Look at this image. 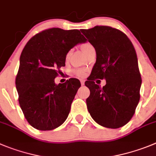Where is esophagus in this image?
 <instances>
[{
    "label": "esophagus",
    "instance_id": "1",
    "mask_svg": "<svg viewBox=\"0 0 156 156\" xmlns=\"http://www.w3.org/2000/svg\"><path fill=\"white\" fill-rule=\"evenodd\" d=\"M80 83L81 85L83 86L84 83H85V80H80Z\"/></svg>",
    "mask_w": 156,
    "mask_h": 156
}]
</instances>
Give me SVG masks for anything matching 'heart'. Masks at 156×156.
<instances>
[{
    "label": "heart",
    "mask_w": 156,
    "mask_h": 156,
    "mask_svg": "<svg viewBox=\"0 0 156 156\" xmlns=\"http://www.w3.org/2000/svg\"><path fill=\"white\" fill-rule=\"evenodd\" d=\"M92 48H94V46H93L90 43H89V42H86V43H83L81 45V49H82V51L83 52V53L85 54V55L89 52L90 50L92 49ZM70 55L71 51H69L66 53V58L68 59L69 57L70 56ZM85 73L86 71L84 70V69H76V70H74V73H75V75H76L77 76H83L85 75Z\"/></svg>",
    "instance_id": "obj_1"
}]
</instances>
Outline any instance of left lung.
Listing matches in <instances>:
<instances>
[{
	"label": "left lung",
	"instance_id": "left-lung-1",
	"mask_svg": "<svg viewBox=\"0 0 156 156\" xmlns=\"http://www.w3.org/2000/svg\"><path fill=\"white\" fill-rule=\"evenodd\" d=\"M81 32L94 47L96 63L85 85L90 91L87 106L90 116L108 128L124 126L140 100L141 85L136 52L125 33L110 26H95ZM96 79L106 80L103 88Z\"/></svg>",
	"mask_w": 156,
	"mask_h": 156
}]
</instances>
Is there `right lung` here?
<instances>
[{
	"label": "right lung",
	"instance_id": "1",
	"mask_svg": "<svg viewBox=\"0 0 156 156\" xmlns=\"http://www.w3.org/2000/svg\"><path fill=\"white\" fill-rule=\"evenodd\" d=\"M86 41L79 30L52 28L36 34L23 48L15 84L20 107L33 128L53 130L66 120L80 82L71 78L56 85L54 80L67 52Z\"/></svg>",
	"mask_w": 156,
	"mask_h": 156
}]
</instances>
